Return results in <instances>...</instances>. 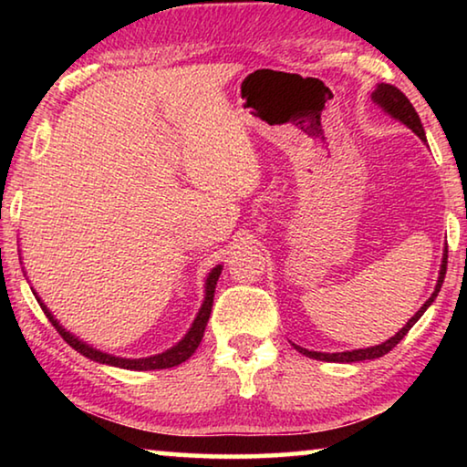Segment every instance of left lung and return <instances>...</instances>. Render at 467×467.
Segmentation results:
<instances>
[{"mask_svg": "<svg viewBox=\"0 0 467 467\" xmlns=\"http://www.w3.org/2000/svg\"><path fill=\"white\" fill-rule=\"evenodd\" d=\"M370 99H373L375 105L381 107L385 113H389L393 119L401 121L404 125H408L410 130H412L418 138H420L422 141H426V136H424V128L420 123V117H418L416 109L412 107V102L408 100V97L401 90L395 88V86L391 84H377L375 92L370 94ZM445 272H447V247L445 251H442V264H441V272H439V280H437V286H434V292L431 295V298L426 300V303L420 306V311H418L412 319H410L404 327H401L398 334H395L393 337L387 339V342L379 344V346H370V348H358V350H346V352H313V350H306V348H300L296 344H292L296 348V350L300 354H305V357L309 358H317V360H326V362H358V360H373V358H381L383 354H387L391 350V348L398 346L401 339H404V336L408 334L410 329H412L414 323L422 317L424 311L429 309V306L432 305V300L437 298L439 290L442 286V280H445Z\"/></svg>", "mask_w": 467, "mask_h": 467, "instance_id": "1", "label": "left lung"}]
</instances>
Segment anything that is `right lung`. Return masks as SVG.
<instances>
[{"label":"right lung","mask_w":467,"mask_h":467,"mask_svg":"<svg viewBox=\"0 0 467 467\" xmlns=\"http://www.w3.org/2000/svg\"><path fill=\"white\" fill-rule=\"evenodd\" d=\"M220 272H223V265H216L214 270L208 274V278H205V296H203V303L200 306V313H197V317L193 319L192 327L185 334V337L177 342L169 350H164L161 354H154V357H148V358H121V357H113V354H107V352H100L97 348H92L90 344L82 342V339H78L74 334H69V331L59 326V321L53 317V313L47 309V305L43 303L41 298H38L36 292L33 290V295L36 296L38 305H41V309L45 311L47 317L53 323V327L59 331V336L66 339V342L82 354V357L90 358V360H97L100 365H110V367H119V368H130V370H154V368H171V367H177L181 362H185L192 354L197 350V346H200L202 337H203V331L205 326H208V319H210V311H212V303H214V290H216V282L220 278Z\"/></svg>","instance_id":"add662e5"}]
</instances>
